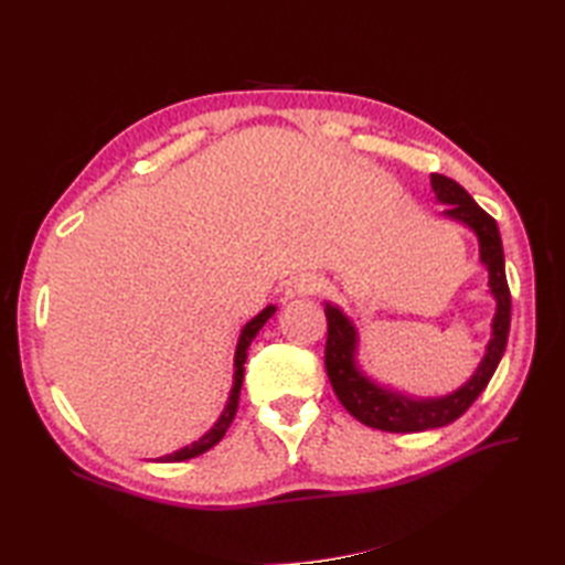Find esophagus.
Segmentation results:
<instances>
[{"mask_svg":"<svg viewBox=\"0 0 565 565\" xmlns=\"http://www.w3.org/2000/svg\"><path fill=\"white\" fill-rule=\"evenodd\" d=\"M320 289H322V284H320L318 276H301V279H298V281H296V286H294V291H296L298 296L318 294Z\"/></svg>","mask_w":565,"mask_h":565,"instance_id":"esophagus-1","label":"esophagus"}]
</instances>
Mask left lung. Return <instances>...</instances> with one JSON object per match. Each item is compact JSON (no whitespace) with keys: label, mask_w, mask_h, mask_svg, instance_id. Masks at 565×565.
Wrapping results in <instances>:
<instances>
[{"label":"left lung","mask_w":565,"mask_h":565,"mask_svg":"<svg viewBox=\"0 0 565 565\" xmlns=\"http://www.w3.org/2000/svg\"><path fill=\"white\" fill-rule=\"evenodd\" d=\"M431 191L437 203H444L441 215L461 223L478 239V259L488 271V289L495 298V316L490 322V340L481 364L459 388L437 395V398H415L386 383L371 379L359 364V330L352 318L340 306L326 303L328 316V344L326 369L330 383L347 413L359 423L383 431H425L437 429L459 419L493 379L510 334V289L505 276V252L495 218L478 206L471 194L444 174H429Z\"/></svg>","instance_id":"1"}]
</instances>
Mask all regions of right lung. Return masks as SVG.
Segmentation results:
<instances>
[{"label": "right lung", "instance_id": "1", "mask_svg": "<svg viewBox=\"0 0 565 565\" xmlns=\"http://www.w3.org/2000/svg\"><path fill=\"white\" fill-rule=\"evenodd\" d=\"M276 313V306H267L262 310V313H257L255 318H252L249 322H245V328L239 330V338H237V347H235V371H233V388H231V395H227V403L223 407V413L218 415V419H215L213 427L206 431V435H201L196 441L186 444V447L177 449L172 454H164L160 456L158 461L162 463H174V461H186V459H194V456L209 451L211 447H215L223 439V435L227 431V427H231L233 417L237 413V401H239V388H243V376H245V362H247V350L252 340L257 338V332L267 326V320Z\"/></svg>", "mask_w": 565, "mask_h": 565}]
</instances>
